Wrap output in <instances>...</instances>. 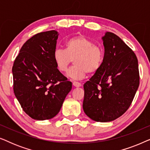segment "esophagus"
<instances>
[{
  "instance_id": "esophagus-1",
  "label": "esophagus",
  "mask_w": 150,
  "mask_h": 150,
  "mask_svg": "<svg viewBox=\"0 0 150 150\" xmlns=\"http://www.w3.org/2000/svg\"><path fill=\"white\" fill-rule=\"evenodd\" d=\"M72 84H73V86H74L75 87H81V83H78V82H76V81H74Z\"/></svg>"
}]
</instances>
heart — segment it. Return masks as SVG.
<instances>
[{"label":"heart","instance_id":"1","mask_svg":"<svg viewBox=\"0 0 150 150\" xmlns=\"http://www.w3.org/2000/svg\"><path fill=\"white\" fill-rule=\"evenodd\" d=\"M65 50L57 48L54 50L53 59L61 72L66 71L74 61V66L67 72L71 79H83L87 72L94 74L102 67L104 59L103 48L85 37H72L65 42Z\"/></svg>","mask_w":150,"mask_h":150}]
</instances>
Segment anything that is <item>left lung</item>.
Listing matches in <instances>:
<instances>
[{
    "label": "left lung",
    "instance_id": "obj_1",
    "mask_svg": "<svg viewBox=\"0 0 150 150\" xmlns=\"http://www.w3.org/2000/svg\"><path fill=\"white\" fill-rule=\"evenodd\" d=\"M102 67L84 84L83 108L92 120L108 122L122 116L130 106L139 85L138 60L120 38L110 32L102 37Z\"/></svg>",
    "mask_w": 150,
    "mask_h": 150
}]
</instances>
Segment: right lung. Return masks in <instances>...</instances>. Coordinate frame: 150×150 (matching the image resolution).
Masks as SVG:
<instances>
[{
    "mask_svg": "<svg viewBox=\"0 0 150 150\" xmlns=\"http://www.w3.org/2000/svg\"><path fill=\"white\" fill-rule=\"evenodd\" d=\"M59 35L52 30L33 36L22 46L12 68L16 97L36 120L56 116L72 87L53 59Z\"/></svg>",
    "mask_w": 150,
    "mask_h": 150,
    "instance_id": "add662e5",
    "label": "right lung"
}]
</instances>
